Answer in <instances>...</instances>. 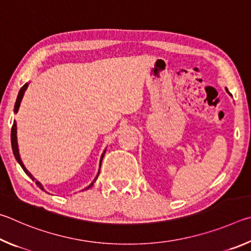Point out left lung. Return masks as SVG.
<instances>
[{"instance_id":"8db88e82","label":"left lung","mask_w":251,"mask_h":251,"mask_svg":"<svg viewBox=\"0 0 251 251\" xmlns=\"http://www.w3.org/2000/svg\"><path fill=\"white\" fill-rule=\"evenodd\" d=\"M226 91H227V92H228V94H229V95H230V96H231V94H230V92H229V91H228V89H227V88H226Z\"/></svg>"}]
</instances>
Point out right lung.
<instances>
[{"mask_svg":"<svg viewBox=\"0 0 251 251\" xmlns=\"http://www.w3.org/2000/svg\"><path fill=\"white\" fill-rule=\"evenodd\" d=\"M28 85L29 83L28 82H26L25 85L21 88V90H20V92H19V96H17V98H16V102H15V105H14V112L15 113H17V111H19V109H20V105H21V102H22V99H23V97H24V94H25V91H26V89H27V87H28ZM11 143H12V150H13V153H14V156H15V159H16V161L19 162V164L22 166V169H23V171L24 172L28 175V176L33 179V181H36V178H35L32 174H30L28 171H27V169L25 168V165L23 164V162H22V159H21V155H20V150H19V144H17V126H16V121H14V123H13V126H12V131H11ZM104 153H105V150L103 151V153L102 154H101V157H100V162H99V171H98V174H97V176L95 177V179L94 181H92L89 185H88L85 190H88V188H90L92 185H94V183L96 182V179H97V177H98V175H99V172H100V166H101V162H102V159H103V155H104ZM37 184V186L41 188V190H43V191H45L44 190V187H43V185H42V183H39L38 181H36L35 182Z\"/></svg>","mask_w":251,"mask_h":251,"instance_id":"add662e5","label":"right lung"}]
</instances>
